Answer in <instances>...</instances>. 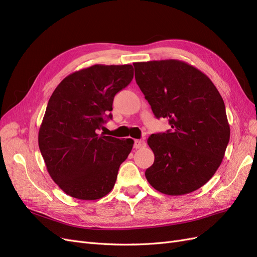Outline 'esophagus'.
I'll list each match as a JSON object with an SVG mask.
<instances>
[{"label":"esophagus","mask_w":257,"mask_h":257,"mask_svg":"<svg viewBox=\"0 0 257 257\" xmlns=\"http://www.w3.org/2000/svg\"><path fill=\"white\" fill-rule=\"evenodd\" d=\"M146 147V142L145 141H141V139H136L134 143V148L135 149H141V148Z\"/></svg>","instance_id":"1"}]
</instances>
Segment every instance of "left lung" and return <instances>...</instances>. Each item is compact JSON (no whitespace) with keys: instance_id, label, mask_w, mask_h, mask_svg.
Wrapping results in <instances>:
<instances>
[{"instance_id":"1","label":"left lung","mask_w":257,"mask_h":257,"mask_svg":"<svg viewBox=\"0 0 257 257\" xmlns=\"http://www.w3.org/2000/svg\"><path fill=\"white\" fill-rule=\"evenodd\" d=\"M135 79L155 118L170 130L152 134L154 163L146 178L155 190L183 195L206 184L221 165L230 130L221 94L199 69L179 60L137 62Z\"/></svg>"}]
</instances>
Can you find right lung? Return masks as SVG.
Masks as SVG:
<instances>
[{
    "instance_id": "1",
    "label": "right lung",
    "mask_w": 257,
    "mask_h": 257,
    "mask_svg": "<svg viewBox=\"0 0 257 257\" xmlns=\"http://www.w3.org/2000/svg\"><path fill=\"white\" fill-rule=\"evenodd\" d=\"M133 71L128 64L93 65L65 77L49 98L38 146L52 180L67 195L95 200L112 190L134 141L97 133L112 118L113 97Z\"/></svg>"
}]
</instances>
